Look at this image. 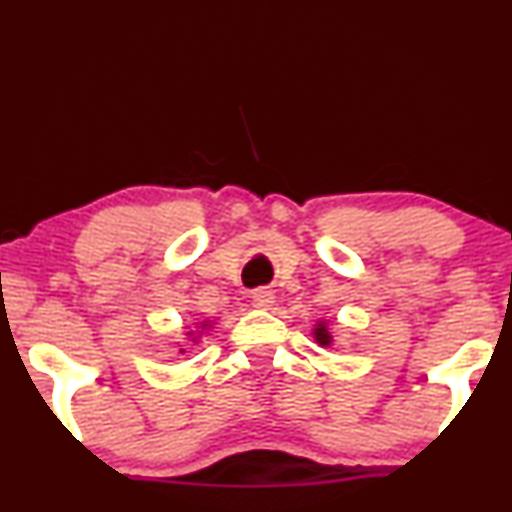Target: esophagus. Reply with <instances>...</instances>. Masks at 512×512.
Segmentation results:
<instances>
[{"instance_id":"34e87169","label":"esophagus","mask_w":512,"mask_h":512,"mask_svg":"<svg viewBox=\"0 0 512 512\" xmlns=\"http://www.w3.org/2000/svg\"><path fill=\"white\" fill-rule=\"evenodd\" d=\"M252 305L260 307V310H269V307L274 305V291H269V288H257V291H252Z\"/></svg>"}]
</instances>
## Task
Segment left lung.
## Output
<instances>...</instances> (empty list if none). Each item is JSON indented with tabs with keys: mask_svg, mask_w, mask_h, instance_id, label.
<instances>
[{
	"mask_svg": "<svg viewBox=\"0 0 512 512\" xmlns=\"http://www.w3.org/2000/svg\"><path fill=\"white\" fill-rule=\"evenodd\" d=\"M315 338H317L319 346H331V334H329V329H326V324H317Z\"/></svg>",
	"mask_w": 512,
	"mask_h": 512,
	"instance_id": "1",
	"label": "left lung"
}]
</instances>
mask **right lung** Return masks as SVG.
Listing matches in <instances>:
<instances>
[{
    "label": "right lung",
    "mask_w": 512,
    "mask_h": 512,
    "mask_svg": "<svg viewBox=\"0 0 512 512\" xmlns=\"http://www.w3.org/2000/svg\"><path fill=\"white\" fill-rule=\"evenodd\" d=\"M202 326H207V324H202Z\"/></svg>",
    "instance_id": "right-lung-1"
}]
</instances>
